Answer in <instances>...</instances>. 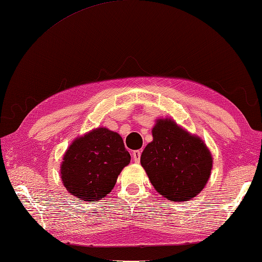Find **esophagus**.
Wrapping results in <instances>:
<instances>
[{"instance_id": "esophagus-1", "label": "esophagus", "mask_w": 262, "mask_h": 262, "mask_svg": "<svg viewBox=\"0 0 262 262\" xmlns=\"http://www.w3.org/2000/svg\"><path fill=\"white\" fill-rule=\"evenodd\" d=\"M132 154H133V160H134V162H136V163L140 162L141 154H142V152L140 151V149H136V151H133Z\"/></svg>"}]
</instances>
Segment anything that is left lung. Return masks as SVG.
<instances>
[{"mask_svg":"<svg viewBox=\"0 0 262 262\" xmlns=\"http://www.w3.org/2000/svg\"><path fill=\"white\" fill-rule=\"evenodd\" d=\"M152 135L153 141L141 155V164L155 190L172 202L196 197L213 168V157L205 142L171 118L157 119Z\"/></svg>","mask_w":262,"mask_h":262,"instance_id":"8db88e82","label":"left lung"}]
</instances>
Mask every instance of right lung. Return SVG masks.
Segmentation results:
<instances>
[{
  "label": "right lung",
  "mask_w": 262,
  "mask_h": 262,
  "mask_svg": "<svg viewBox=\"0 0 262 262\" xmlns=\"http://www.w3.org/2000/svg\"><path fill=\"white\" fill-rule=\"evenodd\" d=\"M130 162L118 133L94 128L72 142L60 163V179L70 193L98 202L113 190L121 170Z\"/></svg>",
  "instance_id": "obj_1"
}]
</instances>
